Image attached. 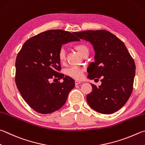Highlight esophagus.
I'll list each match as a JSON object with an SVG mask.
<instances>
[{"instance_id":"esophagus-1","label":"esophagus","mask_w":145,"mask_h":145,"mask_svg":"<svg viewBox=\"0 0 145 145\" xmlns=\"http://www.w3.org/2000/svg\"><path fill=\"white\" fill-rule=\"evenodd\" d=\"M82 83V82H80V80H75V85H78V84H80Z\"/></svg>"}]
</instances>
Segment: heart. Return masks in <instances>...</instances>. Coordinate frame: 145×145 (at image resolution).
Listing matches in <instances>:
<instances>
[{
  "instance_id": "1",
  "label": "heart",
  "mask_w": 145,
  "mask_h": 145,
  "mask_svg": "<svg viewBox=\"0 0 145 145\" xmlns=\"http://www.w3.org/2000/svg\"><path fill=\"white\" fill-rule=\"evenodd\" d=\"M75 49L79 53L81 56H84L86 54H89V49L86 45L82 44H77L74 46ZM59 61L60 63H64L66 61V54L63 49L59 50L57 54ZM84 72V68L78 67H71L66 71V74L68 76L75 79H80L83 76V73Z\"/></svg>"
}]
</instances>
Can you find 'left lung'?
I'll list each match as a JSON object with an SVG mask.
<instances>
[{"mask_svg":"<svg viewBox=\"0 0 145 145\" xmlns=\"http://www.w3.org/2000/svg\"><path fill=\"white\" fill-rule=\"evenodd\" d=\"M80 39L88 41L95 51L94 62L88 68L89 79L101 78L98 87L86 97L91 108L103 114L118 111L133 92L136 65L124 43L117 36L104 30L75 32ZM98 78V79H96Z\"/></svg>","mask_w":145,"mask_h":145,"instance_id":"obj_1","label":"left lung"}]
</instances>
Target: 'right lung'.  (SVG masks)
<instances>
[{"label":"right lung","mask_w":145,"mask_h":145,"mask_svg":"<svg viewBox=\"0 0 145 145\" xmlns=\"http://www.w3.org/2000/svg\"><path fill=\"white\" fill-rule=\"evenodd\" d=\"M80 39L69 31L47 30L29 39L18 54L16 84L23 99L37 112L48 114L60 109L75 87L73 78L58 72L57 57L62 45ZM54 78L63 82L50 83Z\"/></svg>","instance_id":"right-lung-1"}]
</instances>
